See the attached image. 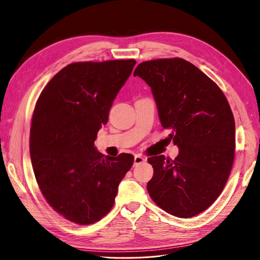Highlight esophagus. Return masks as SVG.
<instances>
[{
    "mask_svg": "<svg viewBox=\"0 0 260 260\" xmlns=\"http://www.w3.org/2000/svg\"><path fill=\"white\" fill-rule=\"evenodd\" d=\"M143 161H145V158L144 157H142L141 155H135V157H134V164L135 165L141 164Z\"/></svg>",
    "mask_w": 260,
    "mask_h": 260,
    "instance_id": "1",
    "label": "esophagus"
}]
</instances>
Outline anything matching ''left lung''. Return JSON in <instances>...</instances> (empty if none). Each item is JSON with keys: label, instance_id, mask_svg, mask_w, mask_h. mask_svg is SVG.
Instances as JSON below:
<instances>
[{"label": "left lung", "instance_id": "1", "mask_svg": "<svg viewBox=\"0 0 260 260\" xmlns=\"http://www.w3.org/2000/svg\"><path fill=\"white\" fill-rule=\"evenodd\" d=\"M134 76L150 86L161 126L179 150L174 160L149 158L154 174L148 192L172 216H197L221 194L233 167L235 120L228 100L205 73L182 58L141 62Z\"/></svg>", "mask_w": 260, "mask_h": 260}]
</instances>
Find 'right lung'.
<instances>
[{
    "label": "right lung",
    "instance_id": "obj_1",
    "mask_svg": "<svg viewBox=\"0 0 260 260\" xmlns=\"http://www.w3.org/2000/svg\"><path fill=\"white\" fill-rule=\"evenodd\" d=\"M135 64L127 59L67 66L42 90L34 110L36 180L51 207L76 224H92L109 212L133 166L132 154L104 157L94 141Z\"/></svg>",
    "mask_w": 260,
    "mask_h": 260
}]
</instances>
